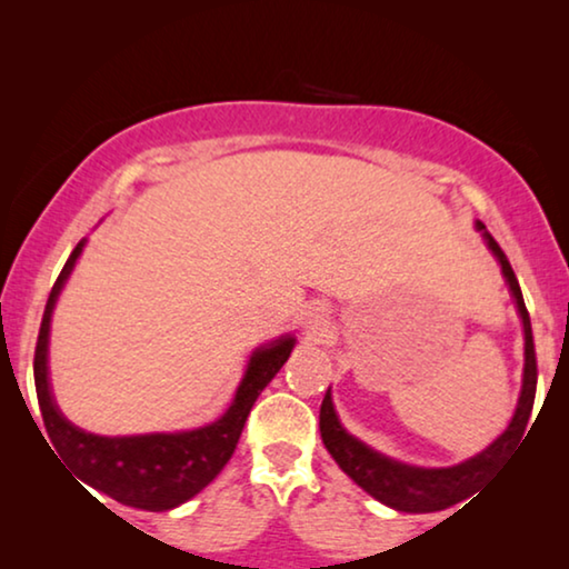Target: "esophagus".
Here are the masks:
<instances>
[{"label": "esophagus", "mask_w": 569, "mask_h": 569, "mask_svg": "<svg viewBox=\"0 0 569 569\" xmlns=\"http://www.w3.org/2000/svg\"><path fill=\"white\" fill-rule=\"evenodd\" d=\"M318 331H321V323H310V326H308V333H313V337H316Z\"/></svg>", "instance_id": "esophagus-1"}]
</instances>
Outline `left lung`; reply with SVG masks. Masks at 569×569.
<instances>
[{"instance_id": "obj_1", "label": "left lung", "mask_w": 569, "mask_h": 569, "mask_svg": "<svg viewBox=\"0 0 569 569\" xmlns=\"http://www.w3.org/2000/svg\"><path fill=\"white\" fill-rule=\"evenodd\" d=\"M473 228L481 232L487 248L492 251L497 263H500L505 284H508L510 298L516 302L518 318L520 323H523V386H520L518 407L516 415L510 419L508 430H505L495 442H489L481 453L466 458L461 463L427 469V466L396 461V458L380 453V450L370 448L368 442L355 438L352 432H347V427L339 422L337 409H333L331 386L321 403V438L333 461L339 463V469L345 471L357 487H362L365 492L376 497L378 502H383L388 508L399 512H438L466 500L471 492H477L487 473L497 469V466L505 461V456L523 440L528 417H531L533 411L536 349L523 292H520L516 271H512L502 248L497 246V240L489 236L487 228L479 220L473 222Z\"/></svg>"}]
</instances>
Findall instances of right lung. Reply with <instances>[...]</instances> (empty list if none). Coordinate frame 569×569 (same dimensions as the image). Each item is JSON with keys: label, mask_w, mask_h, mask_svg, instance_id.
<instances>
[{"label": "right lung", "mask_w": 569, "mask_h": 569, "mask_svg": "<svg viewBox=\"0 0 569 569\" xmlns=\"http://www.w3.org/2000/svg\"><path fill=\"white\" fill-rule=\"evenodd\" d=\"M88 240H80L69 256L64 269L51 287L46 300L41 331H38L33 376L41 417L49 432L51 446L58 448L61 461L98 492L111 500L139 510H173L199 495L217 473L230 461L248 415H251L259 393L271 383V378L282 370L287 357L295 349L292 333L277 337L274 341L256 347L248 357L246 372L232 396L230 407L222 417L204 427L176 432H144V435H96L69 422L61 415L51 391L49 378V333L51 316L57 300L72 274L77 259ZM52 453V451H51ZM57 456V455H53Z\"/></svg>", "instance_id": "right-lung-1"}]
</instances>
